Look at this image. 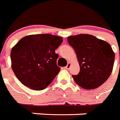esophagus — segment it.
<instances>
[{"label":"esophagus","mask_w":120,"mask_h":120,"mask_svg":"<svg viewBox=\"0 0 120 120\" xmlns=\"http://www.w3.org/2000/svg\"><path fill=\"white\" fill-rule=\"evenodd\" d=\"M70 66H71V63H70V62H68V64H67V67H66V68H67V69H69Z\"/></svg>","instance_id":"obj_1"}]
</instances>
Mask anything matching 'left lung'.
<instances>
[{"label":"left lung","mask_w":120,"mask_h":120,"mask_svg":"<svg viewBox=\"0 0 120 120\" xmlns=\"http://www.w3.org/2000/svg\"><path fill=\"white\" fill-rule=\"evenodd\" d=\"M68 42L74 49L80 71L72 78L86 90L96 89L107 80L112 71L115 54L110 45L92 35L70 36Z\"/></svg>","instance_id":"left-lung-1"}]
</instances>
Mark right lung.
I'll use <instances>...</instances> for the list:
<instances>
[{
    "instance_id": "add662e5",
    "label": "right lung",
    "mask_w": 120,
    "mask_h": 120,
    "mask_svg": "<svg viewBox=\"0 0 120 120\" xmlns=\"http://www.w3.org/2000/svg\"><path fill=\"white\" fill-rule=\"evenodd\" d=\"M63 38L51 34L28 35L11 51V68L24 85L35 90L46 88L60 71L55 51Z\"/></svg>"
}]
</instances>
